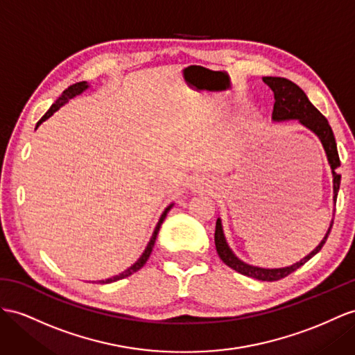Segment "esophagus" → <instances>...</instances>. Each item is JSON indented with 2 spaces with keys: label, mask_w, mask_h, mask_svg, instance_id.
Wrapping results in <instances>:
<instances>
[{
  "label": "esophagus",
  "mask_w": 355,
  "mask_h": 355,
  "mask_svg": "<svg viewBox=\"0 0 355 355\" xmlns=\"http://www.w3.org/2000/svg\"><path fill=\"white\" fill-rule=\"evenodd\" d=\"M189 187H190V190H192L193 193H199V192H202V190H207L208 187H211V186H210V183H208L205 178L195 177L192 181H190Z\"/></svg>",
  "instance_id": "1"
}]
</instances>
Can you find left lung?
Returning a JSON list of instances; mask_svg holds the SVG:
<instances>
[{
  "label": "left lung",
  "mask_w": 355,
  "mask_h": 355,
  "mask_svg": "<svg viewBox=\"0 0 355 355\" xmlns=\"http://www.w3.org/2000/svg\"><path fill=\"white\" fill-rule=\"evenodd\" d=\"M262 80L271 88L272 93H275V106H272V121H289V120H297L307 130H311L318 139H320L327 162H329L330 169H331V177H333V205H336V199H338V192L340 186V175L338 174V169L340 166L339 154H338V145H336V139L331 127L327 121V118L318 111V109L311 103V100L307 98L304 91L300 88L297 84L291 83L289 79L285 78H277V76H264ZM334 216V214H333ZM333 226V219L330 222L329 230H327L324 239L318 246L306 255L303 259L288 267H279V268H266V267H258L252 266L240 259L232 249L230 248L228 241H226L223 226L220 217L216 222V232H214V243H216V250L219 253L220 259L225 262L226 266L231 267L232 270L241 272V275L264 280V282H272V280H280L286 277L291 272L295 271L297 268L302 267L303 264L315 257L318 252L322 249L327 239H329L330 231Z\"/></svg>",
  "instance_id": "8db88e82"
}]
</instances>
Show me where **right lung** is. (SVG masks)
I'll list each match as a JSON object with an SVG mask.
<instances>
[{"instance_id": "right-lung-1", "label": "right lung", "mask_w": 355, "mask_h": 355, "mask_svg": "<svg viewBox=\"0 0 355 355\" xmlns=\"http://www.w3.org/2000/svg\"><path fill=\"white\" fill-rule=\"evenodd\" d=\"M88 88H89V84L87 83V80H83V83H76V84H73V85H70L67 89L62 91V94L57 98V102L53 103V105L49 107V111L40 118V121L37 123V125H35V129H37V127H39L43 121H46L51 115H53V112H57L61 106H64V105L69 102V100L75 98V97H76V96H79V94H83L84 91H87ZM172 207H174V202L169 204V205L165 208V211L162 213L160 219H159V222H157V225H156V228H154L153 235H151V239H150V241H148V244H147V248H145V250L142 252V255L139 257V259L136 261L135 264H133V266H130V267L127 268V270L121 271L120 275L112 276V277L105 279V280H98L100 284H111V282H116V280H120V279H124V277L133 275L135 271H138L139 268H142V267H144V264H145V262H147V259H148V258H150V255H151V250H153V248H154V243H156V239H157V234H159L160 226H162L163 220L166 219V216H168V213H169V210H171Z\"/></svg>"}]
</instances>
